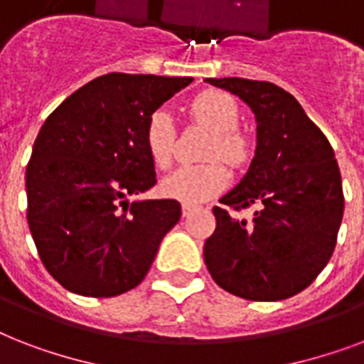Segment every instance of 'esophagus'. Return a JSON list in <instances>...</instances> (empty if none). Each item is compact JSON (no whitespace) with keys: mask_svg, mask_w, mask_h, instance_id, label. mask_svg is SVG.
Here are the masks:
<instances>
[{"mask_svg":"<svg viewBox=\"0 0 364 364\" xmlns=\"http://www.w3.org/2000/svg\"><path fill=\"white\" fill-rule=\"evenodd\" d=\"M196 210V205H191V204H183L181 211H183V217H188L193 211Z\"/></svg>","mask_w":364,"mask_h":364,"instance_id":"esophagus-1","label":"esophagus"}]
</instances>
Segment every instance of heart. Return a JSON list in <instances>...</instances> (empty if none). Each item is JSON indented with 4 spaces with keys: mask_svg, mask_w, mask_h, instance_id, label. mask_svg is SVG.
Wrapping results in <instances>:
<instances>
[{
    "mask_svg": "<svg viewBox=\"0 0 364 364\" xmlns=\"http://www.w3.org/2000/svg\"><path fill=\"white\" fill-rule=\"evenodd\" d=\"M191 115L200 124L208 126L213 137L205 149V159L227 160L228 164L242 166L249 159V141L238 132L240 111L230 94L221 90H205L193 100ZM176 124L166 109H156L145 126V149L159 168H168L173 160ZM230 173L221 162L181 166L160 183V193L183 204H200L213 198L228 187Z\"/></svg>",
    "mask_w": 364,
    "mask_h": 364,
    "instance_id": "obj_1",
    "label": "heart"
}]
</instances>
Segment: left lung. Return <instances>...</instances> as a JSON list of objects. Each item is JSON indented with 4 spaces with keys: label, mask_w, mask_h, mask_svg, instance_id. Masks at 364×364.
I'll return each instance as SVG.
<instances>
[{
    "label": "left lung",
    "mask_w": 364,
    "mask_h": 364,
    "mask_svg": "<svg viewBox=\"0 0 364 364\" xmlns=\"http://www.w3.org/2000/svg\"><path fill=\"white\" fill-rule=\"evenodd\" d=\"M249 105L257 147L245 176L213 208L215 232L204 243L213 282L245 300L294 296L327 266L344 215L334 151L302 105L274 82L240 77L205 79ZM255 203L254 219L228 208Z\"/></svg>",
    "instance_id": "obj_1"
}]
</instances>
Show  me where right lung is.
<instances>
[{"label":"right lung","instance_id":"right-lung-1","mask_svg":"<svg viewBox=\"0 0 364 364\" xmlns=\"http://www.w3.org/2000/svg\"><path fill=\"white\" fill-rule=\"evenodd\" d=\"M191 77L107 73L65 98L37 134L26 168L28 225L43 264L82 296L137 287L181 217L177 200H134L156 183L149 117Z\"/></svg>","mask_w":364,"mask_h":364}]
</instances>
